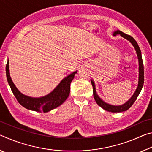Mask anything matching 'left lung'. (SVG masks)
Returning <instances> with one entry per match:
<instances>
[{"label": "left lung", "mask_w": 152, "mask_h": 152, "mask_svg": "<svg viewBox=\"0 0 152 152\" xmlns=\"http://www.w3.org/2000/svg\"><path fill=\"white\" fill-rule=\"evenodd\" d=\"M117 34H120L121 36H123V38L128 39L129 41L131 42V43L133 44V46L135 47V49L136 50L137 54V57L139 59V82H138V87L137 88L135 94H133V96L131 97V98L129 100L126 102L125 104L121 106H113L110 105V104H106L104 102V101L99 98V96L97 95L96 88H95V84H94V81L91 80V85L93 86V94H94V98L95 99L96 103L98 104V105L102 107L104 110L108 112H111V113H121V112H124L127 110L129 108H130L131 106L133 105L135 102V100L137 98L139 93L141 92V89L143 88V83H144V69H143V60L142 57H141V50L139 48L137 42L135 40L133 37H131L129 35L123 33V31L117 30L114 33V36Z\"/></svg>", "instance_id": "left-lung-1"}]
</instances>
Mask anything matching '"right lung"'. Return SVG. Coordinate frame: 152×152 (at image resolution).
<instances>
[{
	"mask_svg": "<svg viewBox=\"0 0 152 152\" xmlns=\"http://www.w3.org/2000/svg\"><path fill=\"white\" fill-rule=\"evenodd\" d=\"M75 73H77V71L73 72V73L63 79L59 85L48 95L42 98H34L23 95L16 88L10 77L9 61H7L6 65L7 81L11 89L12 92L18 102L29 110L43 112V113H46L56 108V107L61 106L66 100L70 93V85L72 80L74 79Z\"/></svg>",
	"mask_w": 152,
	"mask_h": 152,
	"instance_id": "right-lung-1",
	"label": "right lung"
}]
</instances>
